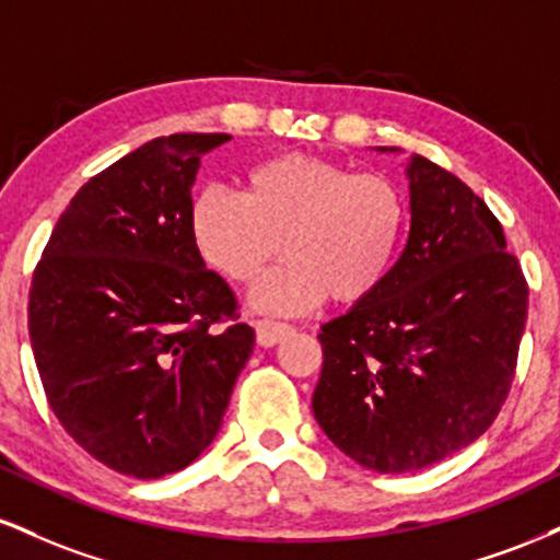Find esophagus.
Wrapping results in <instances>:
<instances>
[{
  "instance_id": "1",
  "label": "esophagus",
  "mask_w": 560,
  "mask_h": 560,
  "mask_svg": "<svg viewBox=\"0 0 560 560\" xmlns=\"http://www.w3.org/2000/svg\"><path fill=\"white\" fill-rule=\"evenodd\" d=\"M294 329L289 324H279V320H255V334H258V345L262 347H273L279 345L281 339H287L289 334H292Z\"/></svg>"
}]
</instances>
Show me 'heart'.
<instances>
[{
	"label": "heart",
	"instance_id": "b5f03b06",
	"mask_svg": "<svg viewBox=\"0 0 560 560\" xmlns=\"http://www.w3.org/2000/svg\"><path fill=\"white\" fill-rule=\"evenodd\" d=\"M408 205L395 182L313 155H281L249 171L247 195L202 189L189 210L197 253L268 313L311 311L329 298L355 305L387 279Z\"/></svg>",
	"mask_w": 560,
	"mask_h": 560
}]
</instances>
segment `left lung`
I'll use <instances>...</instances> for the list:
<instances>
[{
	"instance_id": "obj_1",
	"label": "left lung",
	"mask_w": 560,
	"mask_h": 560,
	"mask_svg": "<svg viewBox=\"0 0 560 560\" xmlns=\"http://www.w3.org/2000/svg\"><path fill=\"white\" fill-rule=\"evenodd\" d=\"M410 234L371 298L320 326L313 413L355 464L434 466L479 440L508 400L529 307L485 199L413 155Z\"/></svg>"
}]
</instances>
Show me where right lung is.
<instances>
[{"label":"right lung","mask_w":560,"mask_h":560,"mask_svg":"<svg viewBox=\"0 0 560 560\" xmlns=\"http://www.w3.org/2000/svg\"><path fill=\"white\" fill-rule=\"evenodd\" d=\"M229 133H173L75 191L28 292L44 395L92 458L133 479L182 471L215 440L255 347L189 231L199 158Z\"/></svg>","instance_id":"1"}]
</instances>
